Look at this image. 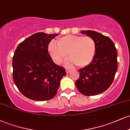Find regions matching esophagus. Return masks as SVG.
Listing matches in <instances>:
<instances>
[{"mask_svg":"<svg viewBox=\"0 0 130 130\" xmlns=\"http://www.w3.org/2000/svg\"><path fill=\"white\" fill-rule=\"evenodd\" d=\"M70 71H71V70H69V69H67H67H66V72H67V74L69 73L70 72Z\"/></svg>","mask_w":130,"mask_h":130,"instance_id":"1","label":"esophagus"}]
</instances>
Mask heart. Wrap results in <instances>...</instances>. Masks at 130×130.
<instances>
[{
	"label": "heart",
	"instance_id": "obj_1",
	"mask_svg": "<svg viewBox=\"0 0 130 130\" xmlns=\"http://www.w3.org/2000/svg\"><path fill=\"white\" fill-rule=\"evenodd\" d=\"M57 45L51 43L49 51L53 60L60 64L69 56L67 65L87 67L93 61L96 51V44L92 37L68 35L57 40Z\"/></svg>",
	"mask_w": 130,
	"mask_h": 130
}]
</instances>
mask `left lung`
Segmentation results:
<instances>
[{
	"label": "left lung",
	"instance_id": "8db88e82",
	"mask_svg": "<svg viewBox=\"0 0 130 130\" xmlns=\"http://www.w3.org/2000/svg\"><path fill=\"white\" fill-rule=\"evenodd\" d=\"M80 32L95 40L96 51L92 63L79 70V77L75 84L84 95H96L106 90L113 83L118 66L117 50L108 37L93 30Z\"/></svg>",
	"mask_w": 130,
	"mask_h": 130
}]
</instances>
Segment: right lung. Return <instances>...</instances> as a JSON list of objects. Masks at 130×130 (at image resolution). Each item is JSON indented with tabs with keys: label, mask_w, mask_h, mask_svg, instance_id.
<instances>
[{
	"label": "right lung",
	"mask_w": 130,
	"mask_h": 130,
	"mask_svg": "<svg viewBox=\"0 0 130 130\" xmlns=\"http://www.w3.org/2000/svg\"><path fill=\"white\" fill-rule=\"evenodd\" d=\"M59 34L38 32L19 44L13 57L14 84L24 96L35 101L54 97L65 68L54 63L48 53L49 43Z\"/></svg>",
	"instance_id": "right-lung-1"
}]
</instances>
